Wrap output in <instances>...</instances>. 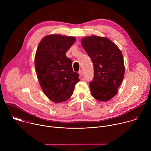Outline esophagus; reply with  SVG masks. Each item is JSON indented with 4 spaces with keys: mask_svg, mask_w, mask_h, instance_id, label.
Masks as SVG:
<instances>
[{
    "mask_svg": "<svg viewBox=\"0 0 151 151\" xmlns=\"http://www.w3.org/2000/svg\"><path fill=\"white\" fill-rule=\"evenodd\" d=\"M83 70H81L79 72V74L80 76H83Z\"/></svg>",
    "mask_w": 151,
    "mask_h": 151,
    "instance_id": "obj_1",
    "label": "esophagus"
}]
</instances>
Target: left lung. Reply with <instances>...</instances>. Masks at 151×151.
<instances>
[{"label": "left lung", "instance_id": "obj_1", "mask_svg": "<svg viewBox=\"0 0 151 151\" xmlns=\"http://www.w3.org/2000/svg\"><path fill=\"white\" fill-rule=\"evenodd\" d=\"M81 44L94 66V76L90 82L92 96L101 101L110 100L118 93L124 76L121 50L109 38L96 35L83 37Z\"/></svg>", "mask_w": 151, "mask_h": 151}]
</instances>
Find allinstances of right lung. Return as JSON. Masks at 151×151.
<instances>
[{
    "label": "right lung",
    "mask_w": 151,
    "mask_h": 151,
    "mask_svg": "<svg viewBox=\"0 0 151 151\" xmlns=\"http://www.w3.org/2000/svg\"><path fill=\"white\" fill-rule=\"evenodd\" d=\"M76 41L73 36L49 35L38 45L35 58L37 77L45 96L54 103L66 101L79 81L66 52Z\"/></svg>",
    "instance_id": "obj_1"
}]
</instances>
